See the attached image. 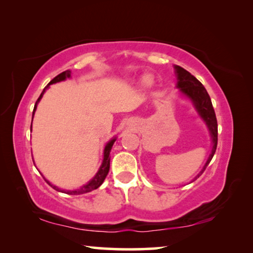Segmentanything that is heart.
<instances>
[{
    "label": "heart",
    "mask_w": 253,
    "mask_h": 253,
    "mask_svg": "<svg viewBox=\"0 0 253 253\" xmlns=\"http://www.w3.org/2000/svg\"><path fill=\"white\" fill-rule=\"evenodd\" d=\"M143 84H144L145 85H149V84H153V79L151 78V77L145 76L144 78H143Z\"/></svg>",
    "instance_id": "b5f03b06"
}]
</instances>
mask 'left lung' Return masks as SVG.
I'll return each instance as SVG.
<instances>
[{
  "mask_svg": "<svg viewBox=\"0 0 253 253\" xmlns=\"http://www.w3.org/2000/svg\"><path fill=\"white\" fill-rule=\"evenodd\" d=\"M174 70H175V76H176V79H177L176 88H178V91L182 96L185 97L186 99H188L192 104H193L196 113L199 114L200 118L202 119V121L205 123V125H207L210 136H211V140H212L211 153H210V155L208 157L207 162H205L202 169H201L200 173L193 178V181H195V179L204 172V169H207V166L209 165V163L211 162L214 153L216 151L217 122H216L215 113H214V109L212 106L211 98H210L207 89L204 88V85L201 84L193 75H191L187 70L184 69V68L175 65Z\"/></svg>",
  "mask_w": 253,
  "mask_h": 253,
  "instance_id": "8db88e82",
  "label": "left lung"
}]
</instances>
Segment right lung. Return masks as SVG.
Wrapping results in <instances>:
<instances>
[{"mask_svg":"<svg viewBox=\"0 0 253 253\" xmlns=\"http://www.w3.org/2000/svg\"><path fill=\"white\" fill-rule=\"evenodd\" d=\"M71 77V70H66L61 72V74L58 75L57 77H54V78L50 81V83L45 85L43 91L41 92L40 97L38 98V100L36 102V105H34V108H33V113H32V121H33V116H34V113H36L37 110V106L39 104V101L41 100V98L43 97L44 92L46 91V89H49L50 84H57V83H61V81H65L66 79H69ZM31 129H32V123H31ZM117 137L115 136L111 138L110 140L107 142V144L105 145V148H104V158H102V162H101V165L99 169H98V172L95 174V176H93L90 181L88 183H85L84 185H83L79 188H77V190H62V188H60L58 186L53 185V184H51L48 179H44L46 181V183L49 184L51 187H53L55 191L58 192H63V193L66 194H71V195H79V194H84V193H88V192H91L93 190H96V188L99 187L102 183H104L105 178L107 176V174L109 172V166H110V151H111V147H113L114 143L116 142ZM34 163V161H33Z\"/></svg>","mask_w":253,"mask_h":253,"instance_id":"add662e5","label":"right lung"}]
</instances>
